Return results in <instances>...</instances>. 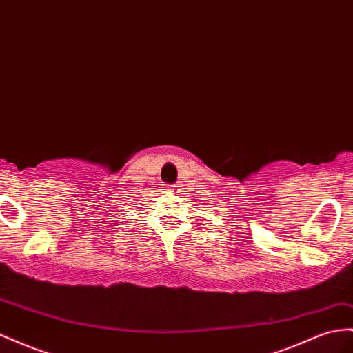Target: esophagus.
<instances>
[{
    "mask_svg": "<svg viewBox=\"0 0 353 353\" xmlns=\"http://www.w3.org/2000/svg\"><path fill=\"white\" fill-rule=\"evenodd\" d=\"M166 190H168V192L175 194V193L179 192V185L178 184H175V185H166Z\"/></svg>",
    "mask_w": 353,
    "mask_h": 353,
    "instance_id": "1",
    "label": "esophagus"
}]
</instances>
